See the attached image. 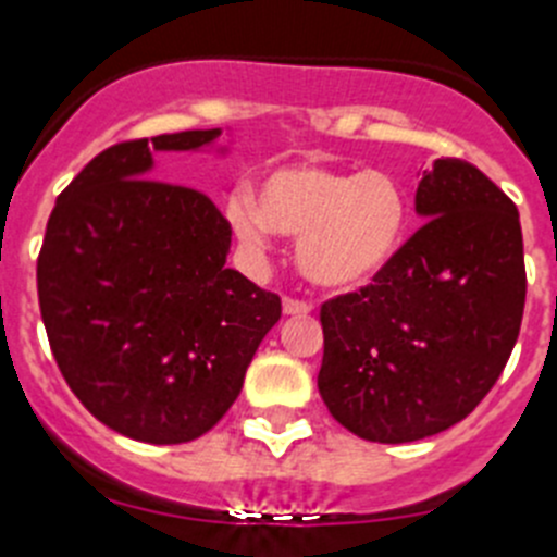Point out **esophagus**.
Segmentation results:
<instances>
[{
	"instance_id": "34e87169",
	"label": "esophagus",
	"mask_w": 557,
	"mask_h": 557,
	"mask_svg": "<svg viewBox=\"0 0 557 557\" xmlns=\"http://www.w3.org/2000/svg\"><path fill=\"white\" fill-rule=\"evenodd\" d=\"M283 311L288 317H306V313L313 311V306L308 299H299V297H285L283 299Z\"/></svg>"
}]
</instances>
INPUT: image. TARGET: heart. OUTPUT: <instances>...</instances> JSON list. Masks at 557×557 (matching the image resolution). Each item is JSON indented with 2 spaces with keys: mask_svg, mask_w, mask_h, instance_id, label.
Instances as JSON below:
<instances>
[{
  "mask_svg": "<svg viewBox=\"0 0 557 557\" xmlns=\"http://www.w3.org/2000/svg\"><path fill=\"white\" fill-rule=\"evenodd\" d=\"M226 215L249 249H263L274 230L297 240V263L313 285L356 292L400 255L412 230V198L386 171L297 162L260 182L258 205L238 193Z\"/></svg>",
  "mask_w": 557,
  "mask_h": 557,
  "instance_id": "heart-1",
  "label": "heart"
}]
</instances>
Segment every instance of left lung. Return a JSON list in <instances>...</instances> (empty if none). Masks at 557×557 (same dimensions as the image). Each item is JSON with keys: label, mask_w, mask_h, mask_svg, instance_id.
<instances>
[{"label": "left lung", "mask_w": 557, "mask_h": 557, "mask_svg": "<svg viewBox=\"0 0 557 557\" xmlns=\"http://www.w3.org/2000/svg\"><path fill=\"white\" fill-rule=\"evenodd\" d=\"M425 224L393 265L319 308V395L333 420L372 443L446 432L499 381L524 317L519 210L466 159L420 178Z\"/></svg>", "instance_id": "1"}]
</instances>
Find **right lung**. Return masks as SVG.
Returning a JSON list of instances; mask_svg holds the SVG:
<instances>
[{
	"label": "right lung",
	"instance_id": "obj_1",
	"mask_svg": "<svg viewBox=\"0 0 557 557\" xmlns=\"http://www.w3.org/2000/svg\"><path fill=\"white\" fill-rule=\"evenodd\" d=\"M219 134L100 151L58 196L38 251L58 370L100 423L139 443L210 432L283 313L277 294L224 265L232 230L210 196L151 178L153 151H196Z\"/></svg>",
	"mask_w": 557,
	"mask_h": 557
}]
</instances>
